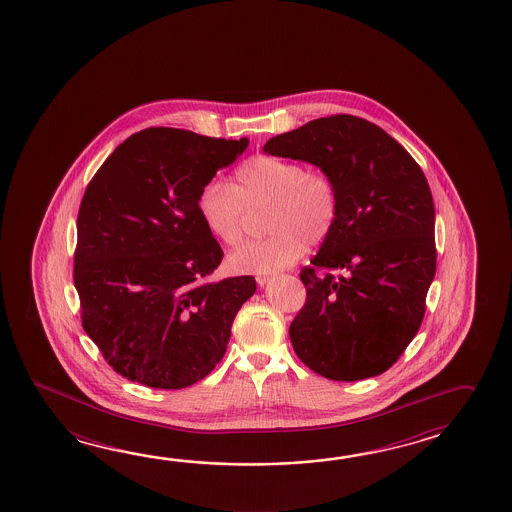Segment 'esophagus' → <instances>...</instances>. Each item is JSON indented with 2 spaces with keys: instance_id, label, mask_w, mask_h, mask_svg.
I'll list each match as a JSON object with an SVG mask.
<instances>
[{
  "instance_id": "34e87169",
  "label": "esophagus",
  "mask_w": 512,
  "mask_h": 512,
  "mask_svg": "<svg viewBox=\"0 0 512 512\" xmlns=\"http://www.w3.org/2000/svg\"><path fill=\"white\" fill-rule=\"evenodd\" d=\"M256 281H258V285L263 287L265 283H269L271 281V276H256Z\"/></svg>"
}]
</instances>
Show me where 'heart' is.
<instances>
[{"instance_id":"heart-1","label":"heart","mask_w":512,"mask_h":512,"mask_svg":"<svg viewBox=\"0 0 512 512\" xmlns=\"http://www.w3.org/2000/svg\"><path fill=\"white\" fill-rule=\"evenodd\" d=\"M269 205L263 240L249 241L229 256L241 274H271L300 260L307 243L325 240L338 220V187L329 174L307 171L300 161L254 156L234 172V181H207L198 194L203 227L223 245L243 238L247 207Z\"/></svg>"}]
</instances>
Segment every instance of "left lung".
<instances>
[{"label": "left lung", "instance_id": "left-lung-1", "mask_svg": "<svg viewBox=\"0 0 512 512\" xmlns=\"http://www.w3.org/2000/svg\"><path fill=\"white\" fill-rule=\"evenodd\" d=\"M263 151L309 161L338 187L334 229L300 272L307 300L289 329L296 356L329 380L378 376L420 329L436 274L425 174L387 132L351 114L309 121Z\"/></svg>", "mask_w": 512, "mask_h": 512}]
</instances>
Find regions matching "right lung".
Wrapping results in <instances>:
<instances>
[{"label":"right lung","mask_w":512,"mask_h":512,"mask_svg":"<svg viewBox=\"0 0 512 512\" xmlns=\"http://www.w3.org/2000/svg\"><path fill=\"white\" fill-rule=\"evenodd\" d=\"M249 140L151 127L116 147L78 212L81 325L127 380L176 391L220 363L252 276L211 281L223 258L198 194Z\"/></svg>","instance_id":"1"}]
</instances>
